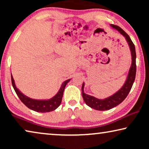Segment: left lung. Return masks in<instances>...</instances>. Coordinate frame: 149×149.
Returning <instances> with one entry per match:
<instances>
[{
  "label": "left lung",
  "mask_w": 149,
  "mask_h": 149,
  "mask_svg": "<svg viewBox=\"0 0 149 149\" xmlns=\"http://www.w3.org/2000/svg\"><path fill=\"white\" fill-rule=\"evenodd\" d=\"M111 26L114 29L117 30L118 32H119L120 34H122L127 40L128 45L130 47V52H131L132 64L130 68L129 72H128V75L124 85L119 91H117V92L111 95V96L107 97V98L98 99L93 96H91L90 95L86 94L84 92L85 83H83L81 90H82L83 98L84 100L85 104L87 106H89V107H91V109L97 110V111H107V110L113 109V108L119 105V104H121L125 99V97H127L128 93L131 90L136 77V54L135 46H134L133 42L132 41L129 35L123 29H121L119 26L113 25V24H111Z\"/></svg>",
  "instance_id": "8db88e82"
}]
</instances>
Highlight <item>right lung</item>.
Returning <instances> with one entry per match:
<instances>
[{"label": "right lung", "mask_w": 149, "mask_h": 149, "mask_svg": "<svg viewBox=\"0 0 149 149\" xmlns=\"http://www.w3.org/2000/svg\"><path fill=\"white\" fill-rule=\"evenodd\" d=\"M70 79L65 81L61 85V87L57 94L54 95V97L49 100H35L30 98V97L26 96L24 93H22L19 89L16 87L15 81L11 74V82L13 85L14 90L17 93V96L19 97L22 102L25 104L28 108L32 111L38 112V113H47V112H51L56 110L57 108L59 107L62 102L63 93H64V88L66 87Z\"/></svg>", "instance_id": "obj_1"}]
</instances>
